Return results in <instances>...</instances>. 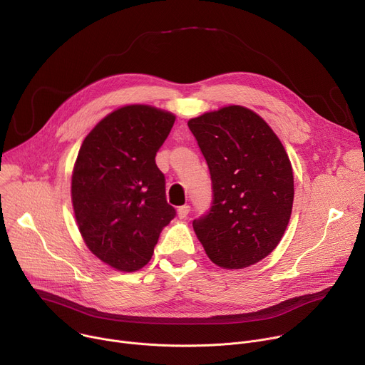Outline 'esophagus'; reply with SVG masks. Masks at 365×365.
<instances>
[{
  "mask_svg": "<svg viewBox=\"0 0 365 365\" xmlns=\"http://www.w3.org/2000/svg\"><path fill=\"white\" fill-rule=\"evenodd\" d=\"M189 211H190V207H189V205H182V207H179V208H178V215H179V218H186L187 214H189Z\"/></svg>",
  "mask_w": 365,
  "mask_h": 365,
  "instance_id": "esophagus-1",
  "label": "esophagus"
}]
</instances>
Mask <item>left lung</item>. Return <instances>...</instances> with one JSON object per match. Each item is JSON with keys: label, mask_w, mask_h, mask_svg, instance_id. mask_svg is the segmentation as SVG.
<instances>
[{"label": "left lung", "mask_w": 365, "mask_h": 365, "mask_svg": "<svg viewBox=\"0 0 365 365\" xmlns=\"http://www.w3.org/2000/svg\"><path fill=\"white\" fill-rule=\"evenodd\" d=\"M208 164L212 202L193 220L208 257L242 269L267 257L279 243L294 201L289 158L259 115L228 106L187 122Z\"/></svg>", "instance_id": "1"}]
</instances>
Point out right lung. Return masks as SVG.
<instances>
[{
  "label": "right lung",
  "instance_id": "obj_1",
  "mask_svg": "<svg viewBox=\"0 0 365 365\" xmlns=\"http://www.w3.org/2000/svg\"><path fill=\"white\" fill-rule=\"evenodd\" d=\"M173 123L169 112L125 106L98 122L78 151L71 196L80 233L118 271L147 264L163 227L176 217L155 164Z\"/></svg>",
  "mask_w": 365,
  "mask_h": 365
}]
</instances>
